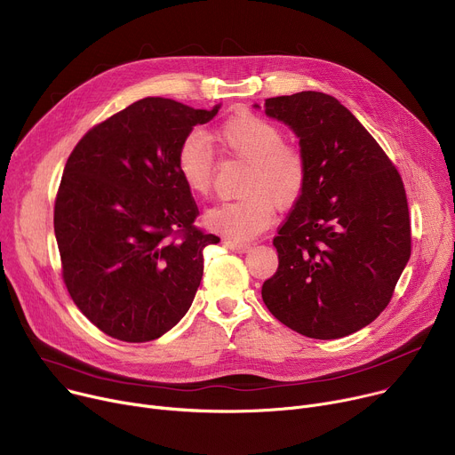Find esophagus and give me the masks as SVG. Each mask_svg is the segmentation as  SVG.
<instances>
[{"instance_id":"1","label":"esophagus","mask_w":455,"mask_h":455,"mask_svg":"<svg viewBox=\"0 0 455 455\" xmlns=\"http://www.w3.org/2000/svg\"><path fill=\"white\" fill-rule=\"evenodd\" d=\"M225 246L232 252L243 254V252H249L251 251V244L249 243H241V241H232V239H225Z\"/></svg>"}]
</instances>
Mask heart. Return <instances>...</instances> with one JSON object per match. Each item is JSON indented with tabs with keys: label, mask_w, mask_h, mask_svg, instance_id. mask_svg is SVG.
Masks as SVG:
<instances>
[{
	"label": "heart",
	"mask_w": 455,
	"mask_h": 455,
	"mask_svg": "<svg viewBox=\"0 0 455 455\" xmlns=\"http://www.w3.org/2000/svg\"><path fill=\"white\" fill-rule=\"evenodd\" d=\"M283 140L279 127L252 112L235 114L214 131L212 141L223 152L249 163V169L241 183L244 194L206 211V228L235 241L252 239L270 227L274 203L288 204L299 197L307 181V163L298 148ZM176 169L190 194L203 197L211 192L214 152L204 136L192 132L181 141Z\"/></svg>",
	"instance_id": "1"
}]
</instances>
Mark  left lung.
<instances>
[{
  "label": "left lung",
  "instance_id": "1",
  "mask_svg": "<svg viewBox=\"0 0 455 455\" xmlns=\"http://www.w3.org/2000/svg\"><path fill=\"white\" fill-rule=\"evenodd\" d=\"M265 114L299 138L307 181L274 237L279 267L263 283V301L307 338L350 336L387 308L410 259L401 176L334 96L268 98Z\"/></svg>",
  "mask_w": 455,
  "mask_h": 455
}]
</instances>
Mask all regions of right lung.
<instances>
[{"mask_svg": "<svg viewBox=\"0 0 455 455\" xmlns=\"http://www.w3.org/2000/svg\"><path fill=\"white\" fill-rule=\"evenodd\" d=\"M212 110L143 98L79 140L54 206L63 281L101 332L127 343L161 338L188 312L203 249L220 243L176 169L181 141Z\"/></svg>", "mask_w": 455, "mask_h": 455, "instance_id": "right-lung-1", "label": "right lung"}]
</instances>
